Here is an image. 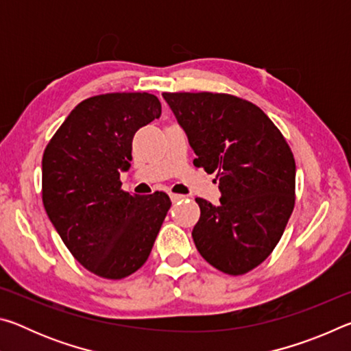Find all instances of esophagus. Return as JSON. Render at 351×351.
<instances>
[{
  "instance_id": "obj_1",
  "label": "esophagus",
  "mask_w": 351,
  "mask_h": 351,
  "mask_svg": "<svg viewBox=\"0 0 351 351\" xmlns=\"http://www.w3.org/2000/svg\"><path fill=\"white\" fill-rule=\"evenodd\" d=\"M184 197L182 195H180V193H170V199L173 201V203H176V201H180V199H182Z\"/></svg>"
}]
</instances>
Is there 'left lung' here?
<instances>
[{
	"label": "left lung",
	"mask_w": 351,
	"mask_h": 351,
	"mask_svg": "<svg viewBox=\"0 0 351 351\" xmlns=\"http://www.w3.org/2000/svg\"><path fill=\"white\" fill-rule=\"evenodd\" d=\"M187 133L193 164L217 173L219 206L197 198L198 252L213 268L241 276L280 241L295 203V161L287 139L257 105L224 93H164Z\"/></svg>",
	"instance_id": "left-lung-1"
}]
</instances>
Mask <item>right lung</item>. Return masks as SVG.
<instances>
[{"mask_svg":"<svg viewBox=\"0 0 351 351\" xmlns=\"http://www.w3.org/2000/svg\"><path fill=\"white\" fill-rule=\"evenodd\" d=\"M161 116L148 93H108L80 102L46 145L41 198L73 257L111 280L145 263L171 206L165 192L130 195L121 171L132 161L133 136Z\"/></svg>","mask_w":351,"mask_h":351,"instance_id":"right-lung-1","label":"right lung"}]
</instances>
